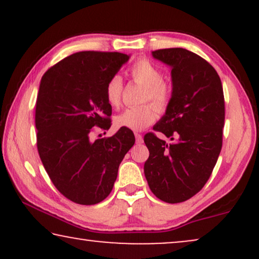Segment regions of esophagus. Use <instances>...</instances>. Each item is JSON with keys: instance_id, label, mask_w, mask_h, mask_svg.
<instances>
[{"instance_id": "obj_1", "label": "esophagus", "mask_w": 259, "mask_h": 259, "mask_svg": "<svg viewBox=\"0 0 259 259\" xmlns=\"http://www.w3.org/2000/svg\"><path fill=\"white\" fill-rule=\"evenodd\" d=\"M134 136H136L137 144H141V143H143L144 139H143V136H141L140 133H134Z\"/></svg>"}]
</instances>
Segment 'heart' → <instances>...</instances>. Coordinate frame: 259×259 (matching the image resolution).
Segmentation results:
<instances>
[{"label":"heart","instance_id":"obj_1","mask_svg":"<svg viewBox=\"0 0 259 259\" xmlns=\"http://www.w3.org/2000/svg\"><path fill=\"white\" fill-rule=\"evenodd\" d=\"M130 75L137 83L144 86L141 101H151L159 111H164L171 100V90L162 81L161 70L147 59H140L130 68ZM123 84L119 75L112 76L105 87L106 100L112 107H118L121 102ZM153 104V105H154ZM150 102L126 108L115 118L119 127L141 131L150 126L157 116V111Z\"/></svg>","mask_w":259,"mask_h":259}]
</instances>
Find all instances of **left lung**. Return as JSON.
Masks as SVG:
<instances>
[{"label":"left lung","instance_id":"left-lung-1","mask_svg":"<svg viewBox=\"0 0 259 259\" xmlns=\"http://www.w3.org/2000/svg\"><path fill=\"white\" fill-rule=\"evenodd\" d=\"M171 67L172 97L155 132L145 134L150 157L144 165L148 186L169 204L190 199L203 189L223 145L225 102L221 77L206 60L184 48L152 52Z\"/></svg>","mask_w":259,"mask_h":259}]
</instances>
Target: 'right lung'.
Listing matches in <instances>:
<instances>
[{
    "mask_svg": "<svg viewBox=\"0 0 259 259\" xmlns=\"http://www.w3.org/2000/svg\"><path fill=\"white\" fill-rule=\"evenodd\" d=\"M130 56L118 52H79L51 67L41 79L35 109L36 144L46 172L59 192L80 205L107 198L120 162L136 143L121 127L92 140L94 127H111L107 81Z\"/></svg>",
    "mask_w": 259,
    "mask_h": 259,
    "instance_id": "obj_1",
    "label": "right lung"
}]
</instances>
